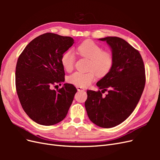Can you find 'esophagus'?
<instances>
[{
    "label": "esophagus",
    "instance_id": "esophagus-1",
    "mask_svg": "<svg viewBox=\"0 0 160 160\" xmlns=\"http://www.w3.org/2000/svg\"><path fill=\"white\" fill-rule=\"evenodd\" d=\"M77 89L78 91H85V89L82 88H81V87H77Z\"/></svg>",
    "mask_w": 160,
    "mask_h": 160
}]
</instances>
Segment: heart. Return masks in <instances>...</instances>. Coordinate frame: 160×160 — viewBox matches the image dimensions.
I'll list each match as a JSON object with an SVG mask.
<instances>
[{
    "label": "heart",
    "instance_id": "heart-1",
    "mask_svg": "<svg viewBox=\"0 0 160 160\" xmlns=\"http://www.w3.org/2000/svg\"><path fill=\"white\" fill-rule=\"evenodd\" d=\"M77 54L89 59L88 69L89 71H77L67 78L69 83L77 87L86 88L95 79L96 74L99 77L107 75L113 65V56L110 51H103L102 47L91 40H86L77 47ZM61 65L67 71L72 70L75 62V57L70 50L61 56Z\"/></svg>",
    "mask_w": 160,
    "mask_h": 160
}]
</instances>
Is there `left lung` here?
Listing matches in <instances>:
<instances>
[{
  "mask_svg": "<svg viewBox=\"0 0 160 160\" xmlns=\"http://www.w3.org/2000/svg\"><path fill=\"white\" fill-rule=\"evenodd\" d=\"M111 49L113 65L109 73L97 83L101 91H87L85 102L92 122L103 128L122 123L132 113L146 84L145 67L139 52L117 37L99 38ZM108 91L105 97L102 93Z\"/></svg>",
  "mask_w": 160,
  "mask_h": 160,
  "instance_id": "1",
  "label": "left lung"
}]
</instances>
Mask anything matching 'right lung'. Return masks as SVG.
Instances as JSON below:
<instances>
[{"mask_svg":"<svg viewBox=\"0 0 160 160\" xmlns=\"http://www.w3.org/2000/svg\"><path fill=\"white\" fill-rule=\"evenodd\" d=\"M73 38L47 32L34 38L17 62V93L22 109L34 122L52 125L63 120L77 91L65 83L57 91L52 87L65 81L61 56L73 45ZM57 86V85H55Z\"/></svg>","mask_w":160,"mask_h":160,"instance_id":"right-lung-1","label":"right lung"}]
</instances>
